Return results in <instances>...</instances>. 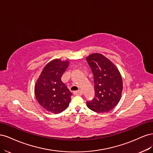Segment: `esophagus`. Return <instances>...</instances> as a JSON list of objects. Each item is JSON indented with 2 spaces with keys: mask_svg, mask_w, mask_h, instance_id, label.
I'll list each match as a JSON object with an SVG mask.
<instances>
[{
  "mask_svg": "<svg viewBox=\"0 0 153 153\" xmlns=\"http://www.w3.org/2000/svg\"><path fill=\"white\" fill-rule=\"evenodd\" d=\"M74 94L75 95H78V96H81L82 94V91L81 90H78L74 92Z\"/></svg>",
  "mask_w": 153,
  "mask_h": 153,
  "instance_id": "obj_1",
  "label": "esophagus"
}]
</instances>
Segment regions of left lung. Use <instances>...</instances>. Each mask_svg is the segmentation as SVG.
Listing matches in <instances>:
<instances>
[{
  "label": "left lung",
  "instance_id": "1",
  "mask_svg": "<svg viewBox=\"0 0 153 153\" xmlns=\"http://www.w3.org/2000/svg\"><path fill=\"white\" fill-rule=\"evenodd\" d=\"M86 60L94 75L95 96L87 101V107L97 113L108 112L121 98L123 80L119 69L103 55L95 53Z\"/></svg>",
  "mask_w": 153,
  "mask_h": 153
}]
</instances>
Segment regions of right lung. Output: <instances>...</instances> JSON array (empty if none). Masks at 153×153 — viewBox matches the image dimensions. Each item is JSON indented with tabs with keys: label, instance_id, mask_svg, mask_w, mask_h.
<instances>
[{
	"label": "right lung",
	"instance_id": "obj_1",
	"mask_svg": "<svg viewBox=\"0 0 153 153\" xmlns=\"http://www.w3.org/2000/svg\"><path fill=\"white\" fill-rule=\"evenodd\" d=\"M69 64L68 61L55 59L41 71L34 86L37 101L49 112L59 114L66 110L71 101V92L61 80Z\"/></svg>",
	"mask_w": 153,
	"mask_h": 153
}]
</instances>
